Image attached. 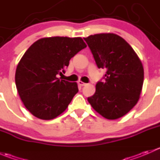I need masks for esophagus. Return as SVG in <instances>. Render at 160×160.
<instances>
[{"label": "esophagus", "instance_id": "obj_1", "mask_svg": "<svg viewBox=\"0 0 160 160\" xmlns=\"http://www.w3.org/2000/svg\"><path fill=\"white\" fill-rule=\"evenodd\" d=\"M78 84H79V85H80V86L83 87V86H85V85H86V84H87V83H83V82H82V81H79V82H78Z\"/></svg>", "mask_w": 160, "mask_h": 160}]
</instances>
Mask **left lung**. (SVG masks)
Masks as SVG:
<instances>
[{
  "label": "left lung",
  "instance_id": "1",
  "mask_svg": "<svg viewBox=\"0 0 160 160\" xmlns=\"http://www.w3.org/2000/svg\"><path fill=\"white\" fill-rule=\"evenodd\" d=\"M91 50L97 66L107 70L103 82L88 102L109 120L125 115L137 104L144 80L141 60L132 46L119 35L101 33L83 38Z\"/></svg>",
  "mask_w": 160,
  "mask_h": 160
}]
</instances>
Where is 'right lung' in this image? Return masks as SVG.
Instances as JSON below:
<instances>
[{
	"label": "right lung",
	"mask_w": 160,
	"mask_h": 160,
	"mask_svg": "<svg viewBox=\"0 0 160 160\" xmlns=\"http://www.w3.org/2000/svg\"><path fill=\"white\" fill-rule=\"evenodd\" d=\"M87 47L80 37H49L37 40L17 66L15 83L25 107L35 117L51 120L60 115L78 92L76 82L57 78L70 60Z\"/></svg>",
	"instance_id": "1"
}]
</instances>
